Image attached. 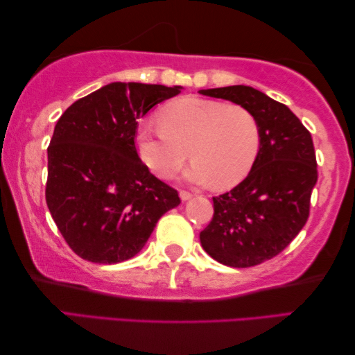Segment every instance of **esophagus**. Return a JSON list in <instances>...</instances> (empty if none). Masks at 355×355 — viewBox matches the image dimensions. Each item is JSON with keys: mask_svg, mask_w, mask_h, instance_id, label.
Listing matches in <instances>:
<instances>
[{"mask_svg": "<svg viewBox=\"0 0 355 355\" xmlns=\"http://www.w3.org/2000/svg\"><path fill=\"white\" fill-rule=\"evenodd\" d=\"M179 196H181L182 201H187V200H190L193 195H191L190 191H187V190H181V193H179Z\"/></svg>", "mask_w": 355, "mask_h": 355, "instance_id": "obj_1", "label": "esophagus"}]
</instances>
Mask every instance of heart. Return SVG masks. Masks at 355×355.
<instances>
[{
	"label": "heart",
	"mask_w": 355,
	"mask_h": 355,
	"mask_svg": "<svg viewBox=\"0 0 355 355\" xmlns=\"http://www.w3.org/2000/svg\"><path fill=\"white\" fill-rule=\"evenodd\" d=\"M160 123L137 130L139 159L160 178H171L190 157L184 179L231 189L248 176L261 144L258 119L250 110L200 97L176 98L162 108Z\"/></svg>",
	"instance_id": "b5f03b06"
}]
</instances>
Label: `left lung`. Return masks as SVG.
Returning <instances> with one entry per match:
<instances>
[{
	"mask_svg": "<svg viewBox=\"0 0 355 355\" xmlns=\"http://www.w3.org/2000/svg\"><path fill=\"white\" fill-rule=\"evenodd\" d=\"M250 110L258 119L261 144L243 181L214 196V217L200 232L201 247L220 264L252 267L286 248L310 216L318 181L310 132L283 103L252 86L201 89Z\"/></svg>",
	"mask_w": 355,
	"mask_h": 355,
	"instance_id": "left-lung-1",
	"label": "left lung"
}]
</instances>
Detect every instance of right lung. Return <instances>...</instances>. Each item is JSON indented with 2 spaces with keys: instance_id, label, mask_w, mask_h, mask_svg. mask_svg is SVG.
<instances>
[{
  "instance_id": "obj_1",
  "label": "right lung",
  "mask_w": 355,
  "mask_h": 355,
  "mask_svg": "<svg viewBox=\"0 0 355 355\" xmlns=\"http://www.w3.org/2000/svg\"><path fill=\"white\" fill-rule=\"evenodd\" d=\"M182 86H102L69 107L55 125L45 200L58 230L80 258L98 264L135 257L159 218L179 206L178 191L139 160L138 119Z\"/></svg>"
}]
</instances>
